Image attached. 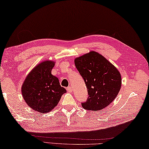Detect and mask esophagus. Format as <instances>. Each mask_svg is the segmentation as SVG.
Segmentation results:
<instances>
[{
    "mask_svg": "<svg viewBox=\"0 0 149 149\" xmlns=\"http://www.w3.org/2000/svg\"><path fill=\"white\" fill-rule=\"evenodd\" d=\"M66 89H67V91L69 92V93H71V92H72V91H73L72 87V86H68Z\"/></svg>",
    "mask_w": 149,
    "mask_h": 149,
    "instance_id": "34e87169",
    "label": "esophagus"
}]
</instances>
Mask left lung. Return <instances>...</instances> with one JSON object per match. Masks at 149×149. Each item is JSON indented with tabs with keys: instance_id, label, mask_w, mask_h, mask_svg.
Listing matches in <instances>:
<instances>
[{
	"instance_id": "1",
	"label": "left lung",
	"mask_w": 149,
	"mask_h": 149,
	"mask_svg": "<svg viewBox=\"0 0 149 149\" xmlns=\"http://www.w3.org/2000/svg\"><path fill=\"white\" fill-rule=\"evenodd\" d=\"M75 65L87 88V100L81 102L84 109L102 110L114 100L120 91L121 76L106 58L91 51L75 58Z\"/></svg>"
}]
</instances>
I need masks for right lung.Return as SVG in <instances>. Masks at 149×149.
Wrapping results in <instances>:
<instances>
[{"mask_svg":"<svg viewBox=\"0 0 149 149\" xmlns=\"http://www.w3.org/2000/svg\"><path fill=\"white\" fill-rule=\"evenodd\" d=\"M54 65L52 61L40 63L30 72L22 85L24 100L30 107L38 112H49L66 92L61 86L58 78L51 74Z\"/></svg>","mask_w":149,"mask_h":149,"instance_id":"1","label":"right lung"}]
</instances>
